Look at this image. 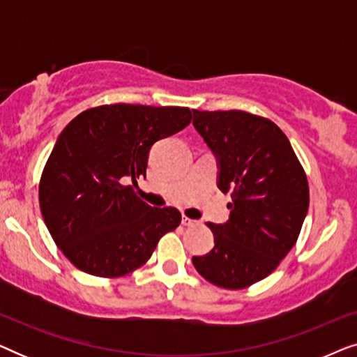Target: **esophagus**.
I'll return each mask as SVG.
<instances>
[{"instance_id":"esophagus-1","label":"esophagus","mask_w":357,"mask_h":357,"mask_svg":"<svg viewBox=\"0 0 357 357\" xmlns=\"http://www.w3.org/2000/svg\"><path fill=\"white\" fill-rule=\"evenodd\" d=\"M182 224H183V226H187V227H193V226H197V221H193V219L183 216L182 218Z\"/></svg>"}]
</instances>
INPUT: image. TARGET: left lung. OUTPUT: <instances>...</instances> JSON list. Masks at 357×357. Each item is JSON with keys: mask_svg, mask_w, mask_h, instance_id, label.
<instances>
[{"mask_svg": "<svg viewBox=\"0 0 357 357\" xmlns=\"http://www.w3.org/2000/svg\"><path fill=\"white\" fill-rule=\"evenodd\" d=\"M193 126L218 160V187L231 192L227 222L208 227L213 250L193 257L204 280L243 289L271 275L299 237L309 183L286 135L242 110H193Z\"/></svg>", "mask_w": 357, "mask_h": 357, "instance_id": "8db88e82", "label": "left lung"}]
</instances>
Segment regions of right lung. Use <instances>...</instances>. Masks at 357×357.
Returning <instances> with one entry per match:
<instances>
[{
    "label": "right lung",
    "mask_w": 357,
    "mask_h": 357,
    "mask_svg": "<svg viewBox=\"0 0 357 357\" xmlns=\"http://www.w3.org/2000/svg\"><path fill=\"white\" fill-rule=\"evenodd\" d=\"M192 121L187 107L114 104L84 110L58 136L38 185L40 211L58 248L87 275L116 278L144 265L178 227L175 208L136 197L155 141Z\"/></svg>",
    "instance_id": "obj_1"
}]
</instances>
